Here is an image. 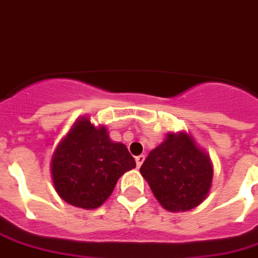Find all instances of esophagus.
Here are the masks:
<instances>
[{"label": "esophagus", "mask_w": 258, "mask_h": 258, "mask_svg": "<svg viewBox=\"0 0 258 258\" xmlns=\"http://www.w3.org/2000/svg\"><path fill=\"white\" fill-rule=\"evenodd\" d=\"M135 162H137V167L140 168L142 166V163L145 162V156L144 155H140V156L135 157Z\"/></svg>", "instance_id": "1"}]
</instances>
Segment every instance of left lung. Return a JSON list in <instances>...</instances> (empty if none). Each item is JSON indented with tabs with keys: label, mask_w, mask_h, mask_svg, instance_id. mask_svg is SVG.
Returning a JSON list of instances; mask_svg holds the SVG:
<instances>
[{
	"label": "left lung",
	"mask_w": 258,
	"mask_h": 258,
	"mask_svg": "<svg viewBox=\"0 0 258 258\" xmlns=\"http://www.w3.org/2000/svg\"><path fill=\"white\" fill-rule=\"evenodd\" d=\"M157 202L168 211H186L207 198L213 181L209 155L186 133H170L141 166Z\"/></svg>",
	"instance_id": "obj_1"
}]
</instances>
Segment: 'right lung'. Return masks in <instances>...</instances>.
<instances>
[{"mask_svg": "<svg viewBox=\"0 0 258 258\" xmlns=\"http://www.w3.org/2000/svg\"><path fill=\"white\" fill-rule=\"evenodd\" d=\"M135 167L134 157L107 130L80 117L59 142L51 159L55 190L69 205L96 209L112 195L117 179Z\"/></svg>", "mask_w": 258, "mask_h": 258, "instance_id": "1", "label": "right lung"}]
</instances>
